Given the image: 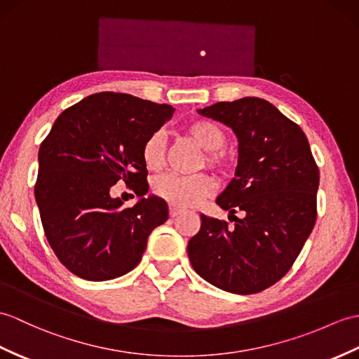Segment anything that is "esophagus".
Segmentation results:
<instances>
[{
  "mask_svg": "<svg viewBox=\"0 0 359 359\" xmlns=\"http://www.w3.org/2000/svg\"><path fill=\"white\" fill-rule=\"evenodd\" d=\"M180 212H182L180 208L174 206V205H171V206H170V215H171V217H176V215H179Z\"/></svg>",
  "mask_w": 359,
  "mask_h": 359,
  "instance_id": "esophagus-1",
  "label": "esophagus"
}]
</instances>
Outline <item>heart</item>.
Returning <instances> with one entry per match:
<instances>
[{"mask_svg": "<svg viewBox=\"0 0 359 359\" xmlns=\"http://www.w3.org/2000/svg\"><path fill=\"white\" fill-rule=\"evenodd\" d=\"M187 136L194 142V144L202 148L205 154V161L214 168H220L224 165V157L219 153L226 144V135L212 121L200 119L187 127ZM142 161H144L145 168L148 171L161 170L165 162V139L162 133H154L149 136L144 147H142ZM153 191L156 196L162 197L166 202L174 206L189 208L197 205L200 200L210 196L214 191V182L206 174H198V176L183 177L174 176V174H166L154 182Z\"/></svg>", "mask_w": 359, "mask_h": 359, "instance_id": "obj_1", "label": "heart"}]
</instances>
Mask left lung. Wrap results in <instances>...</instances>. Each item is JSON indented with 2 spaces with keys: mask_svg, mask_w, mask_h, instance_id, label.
I'll list each match as a JSON object with an SVG mask.
<instances>
[{
  "mask_svg": "<svg viewBox=\"0 0 359 359\" xmlns=\"http://www.w3.org/2000/svg\"><path fill=\"white\" fill-rule=\"evenodd\" d=\"M226 125L238 142L236 174L215 198L234 226L200 214L188 241L194 271L226 292L249 295L272 286L302 252L316 220L320 171L295 122L260 97L197 110ZM236 210L244 212L237 219Z\"/></svg>",
  "mask_w": 359,
  "mask_h": 359,
  "instance_id": "8db88e82",
  "label": "left lung"
}]
</instances>
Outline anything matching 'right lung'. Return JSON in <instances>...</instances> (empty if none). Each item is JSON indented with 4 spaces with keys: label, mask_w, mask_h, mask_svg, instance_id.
<instances>
[{
    "label": "right lung",
    "mask_w": 359,
    "mask_h": 359,
    "mask_svg": "<svg viewBox=\"0 0 359 359\" xmlns=\"http://www.w3.org/2000/svg\"><path fill=\"white\" fill-rule=\"evenodd\" d=\"M166 104L104 91L67 108L39 147L35 198L56 257L90 281L135 269L153 229L168 220L163 198L148 196L145 140L172 118ZM119 180L140 200L123 208L109 193Z\"/></svg>",
    "instance_id": "obj_1"
}]
</instances>
